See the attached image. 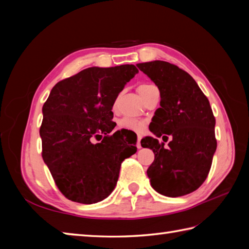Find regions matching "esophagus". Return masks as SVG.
Wrapping results in <instances>:
<instances>
[{
    "mask_svg": "<svg viewBox=\"0 0 249 249\" xmlns=\"http://www.w3.org/2000/svg\"><path fill=\"white\" fill-rule=\"evenodd\" d=\"M141 141H142V136H141V135H138V136H137V142H136V146H137V148H138V149H141V148H142Z\"/></svg>",
    "mask_w": 249,
    "mask_h": 249,
    "instance_id": "obj_1",
    "label": "esophagus"
}]
</instances>
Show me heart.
Returning <instances> with one entry per match:
<instances>
[{"instance_id": "heart-1", "label": "heart", "mask_w": 249, "mask_h": 249, "mask_svg": "<svg viewBox=\"0 0 249 249\" xmlns=\"http://www.w3.org/2000/svg\"><path fill=\"white\" fill-rule=\"evenodd\" d=\"M150 87L153 86L151 84H142V86L138 87V92L141 94L142 91L148 89ZM117 126H119L120 129L130 130V132H142L145 127V122L138 119H134V117H123V119L119 121Z\"/></svg>"}]
</instances>
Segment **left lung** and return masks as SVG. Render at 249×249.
<instances>
[{
  "label": "left lung",
  "instance_id": "1",
  "mask_svg": "<svg viewBox=\"0 0 249 249\" xmlns=\"http://www.w3.org/2000/svg\"><path fill=\"white\" fill-rule=\"evenodd\" d=\"M137 67L160 92V107L151 120L150 132L157 137H172L167 148L150 136L141 142L155 154L147 169L151 187L166 196L189 195L205 181L216 150L215 117L209 100L195 79L179 67L161 60Z\"/></svg>",
  "mask_w": 249,
  "mask_h": 249
}]
</instances>
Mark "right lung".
<instances>
[{
	"mask_svg": "<svg viewBox=\"0 0 249 249\" xmlns=\"http://www.w3.org/2000/svg\"><path fill=\"white\" fill-rule=\"evenodd\" d=\"M134 65L80 71L59 81L43 107L39 134L43 159L67 199L83 204L104 200L114 190L123 160L136 153V142L123 148V134L112 121V107ZM105 134L100 143L94 138Z\"/></svg>",
	"mask_w": 249,
	"mask_h": 249,
	"instance_id": "1",
	"label": "right lung"
}]
</instances>
